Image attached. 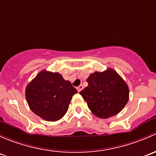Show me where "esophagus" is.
I'll return each mask as SVG.
<instances>
[{
	"instance_id": "esophagus-1",
	"label": "esophagus",
	"mask_w": 156,
	"mask_h": 156,
	"mask_svg": "<svg viewBox=\"0 0 156 156\" xmlns=\"http://www.w3.org/2000/svg\"><path fill=\"white\" fill-rule=\"evenodd\" d=\"M83 89V85H80V86H79L78 87H76V89H77V91H78L79 92H81L82 89Z\"/></svg>"
}]
</instances>
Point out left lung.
Segmentation results:
<instances>
[{
	"instance_id": "obj_1",
	"label": "left lung",
	"mask_w": 156,
	"mask_h": 156,
	"mask_svg": "<svg viewBox=\"0 0 156 156\" xmlns=\"http://www.w3.org/2000/svg\"><path fill=\"white\" fill-rule=\"evenodd\" d=\"M88 86L80 92L89 110L99 118H111L122 111L129 100V87L112 68L95 71L86 80Z\"/></svg>"
}]
</instances>
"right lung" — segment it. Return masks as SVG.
<instances>
[{
    "label": "right lung",
    "instance_id": "right-lung-1",
    "mask_svg": "<svg viewBox=\"0 0 156 156\" xmlns=\"http://www.w3.org/2000/svg\"><path fill=\"white\" fill-rule=\"evenodd\" d=\"M77 90L59 73L43 70L28 83L26 98L33 113L47 121L61 119Z\"/></svg>",
    "mask_w": 156,
    "mask_h": 156
}]
</instances>
